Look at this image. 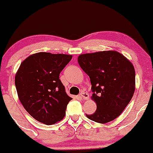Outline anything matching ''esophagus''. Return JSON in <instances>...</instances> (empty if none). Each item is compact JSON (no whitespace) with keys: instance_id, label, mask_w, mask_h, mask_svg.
Listing matches in <instances>:
<instances>
[{"instance_id":"obj_1","label":"esophagus","mask_w":153,"mask_h":153,"mask_svg":"<svg viewBox=\"0 0 153 153\" xmlns=\"http://www.w3.org/2000/svg\"><path fill=\"white\" fill-rule=\"evenodd\" d=\"M79 97H80L81 99H83L84 100H86L89 98V94L87 93H85V92H81V93L79 94Z\"/></svg>"}]
</instances>
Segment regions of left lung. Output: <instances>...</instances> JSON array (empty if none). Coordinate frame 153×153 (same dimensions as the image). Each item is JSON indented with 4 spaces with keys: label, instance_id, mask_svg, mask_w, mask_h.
<instances>
[{
    "label": "left lung",
    "instance_id": "8db88e82",
    "mask_svg": "<svg viewBox=\"0 0 153 153\" xmlns=\"http://www.w3.org/2000/svg\"><path fill=\"white\" fill-rule=\"evenodd\" d=\"M78 63L90 76L91 99L97 105L95 113L86 115L87 118L99 123L114 120L134 94L136 74L132 63L115 51L80 54Z\"/></svg>",
    "mask_w": 153,
    "mask_h": 153
}]
</instances>
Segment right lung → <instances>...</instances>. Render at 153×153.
Here are the masks:
<instances>
[{"label":"right lung","instance_id":"add662e5","mask_svg":"<svg viewBox=\"0 0 153 153\" xmlns=\"http://www.w3.org/2000/svg\"><path fill=\"white\" fill-rule=\"evenodd\" d=\"M72 55L39 52L21 63L15 75L17 96L31 117L45 125L61 121L72 98L67 95L60 74Z\"/></svg>","mask_w":153,"mask_h":153}]
</instances>
